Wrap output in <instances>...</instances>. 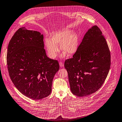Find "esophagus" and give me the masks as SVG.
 <instances>
[{"label":"esophagus","instance_id":"34e87169","mask_svg":"<svg viewBox=\"0 0 122 122\" xmlns=\"http://www.w3.org/2000/svg\"><path fill=\"white\" fill-rule=\"evenodd\" d=\"M59 65H60V66L61 67H62L64 66V64H63V63L62 62H59Z\"/></svg>","mask_w":122,"mask_h":122}]
</instances>
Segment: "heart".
Masks as SVG:
<instances>
[{
    "label": "heart",
    "instance_id": "obj_1",
    "mask_svg": "<svg viewBox=\"0 0 122 122\" xmlns=\"http://www.w3.org/2000/svg\"><path fill=\"white\" fill-rule=\"evenodd\" d=\"M44 44L49 57L54 59L57 56L60 51L59 46H60L62 51L68 56L74 55L78 48L79 38L76 33L66 29L52 34L51 39L46 38ZM65 53H63L61 57L65 56Z\"/></svg>",
    "mask_w": 122,
    "mask_h": 122
}]
</instances>
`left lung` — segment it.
<instances>
[{
    "instance_id": "obj_1",
    "label": "left lung",
    "mask_w": 122,
    "mask_h": 122,
    "mask_svg": "<svg viewBox=\"0 0 122 122\" xmlns=\"http://www.w3.org/2000/svg\"><path fill=\"white\" fill-rule=\"evenodd\" d=\"M72 93L85 97L97 92L104 84L111 66L110 50L97 25L86 33L73 58L65 62Z\"/></svg>"
}]
</instances>
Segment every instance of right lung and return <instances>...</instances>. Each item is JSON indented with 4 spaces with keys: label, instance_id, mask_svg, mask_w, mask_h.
I'll return each mask as SVG.
<instances>
[{
    "label": "right lung",
    "instance_id": "add662e5",
    "mask_svg": "<svg viewBox=\"0 0 122 122\" xmlns=\"http://www.w3.org/2000/svg\"><path fill=\"white\" fill-rule=\"evenodd\" d=\"M44 36L25 27L19 28L8 46L6 62L11 80L25 97L37 100L51 93L58 62L49 58L44 49Z\"/></svg>",
    "mask_w": 122,
    "mask_h": 122
}]
</instances>
